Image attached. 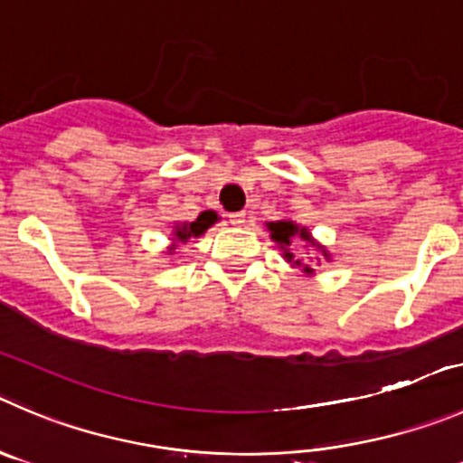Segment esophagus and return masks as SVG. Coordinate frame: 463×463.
Listing matches in <instances>:
<instances>
[{
  "label": "esophagus",
  "instance_id": "34e87169",
  "mask_svg": "<svg viewBox=\"0 0 463 463\" xmlns=\"http://www.w3.org/2000/svg\"><path fill=\"white\" fill-rule=\"evenodd\" d=\"M228 222H231L232 226H241V223L246 222V212H231V214H228Z\"/></svg>",
  "mask_w": 463,
  "mask_h": 463
}]
</instances>
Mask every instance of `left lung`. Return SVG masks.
I'll return each instance as SVG.
<instances>
[{
  "instance_id": "obj_1",
  "label": "left lung",
  "mask_w": 463,
  "mask_h": 463,
  "mask_svg": "<svg viewBox=\"0 0 463 463\" xmlns=\"http://www.w3.org/2000/svg\"><path fill=\"white\" fill-rule=\"evenodd\" d=\"M267 231H269L271 240H274L276 244H279V249H283V258H285V260L292 262V267H304L306 274H313V269H310L308 265H301V260H297L295 253L290 251L292 240H297V237H299V240H304L306 244L317 246L319 251H322V256L326 258V260H329V253L324 251V249L319 244H315L313 237H310V232H308V228L297 226L295 222H288V219H280V222H269V223H267ZM317 260H319V258H317Z\"/></svg>"
}]
</instances>
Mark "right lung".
Instances as JSON below:
<instances>
[{
  "label": "right lung",
  "instance_id": "1",
  "mask_svg": "<svg viewBox=\"0 0 463 463\" xmlns=\"http://www.w3.org/2000/svg\"><path fill=\"white\" fill-rule=\"evenodd\" d=\"M217 212H201L198 214L196 222L192 223H178V226L173 228V246H171V251L175 249L178 244H184V241H189L192 237H201L203 232L207 231V228L212 226V223H217Z\"/></svg>",
  "mask_w": 463,
  "mask_h": 463
}]
</instances>
